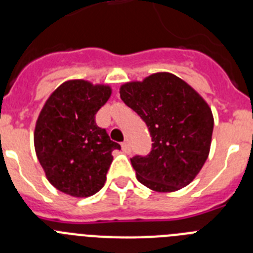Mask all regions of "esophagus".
Here are the masks:
<instances>
[{
  "label": "esophagus",
  "instance_id": "esophagus-1",
  "mask_svg": "<svg viewBox=\"0 0 253 253\" xmlns=\"http://www.w3.org/2000/svg\"><path fill=\"white\" fill-rule=\"evenodd\" d=\"M122 148H123V152H124V153H130V144H129L128 142H126V140H125V142H123L122 143Z\"/></svg>",
  "mask_w": 253,
  "mask_h": 253
}]
</instances>
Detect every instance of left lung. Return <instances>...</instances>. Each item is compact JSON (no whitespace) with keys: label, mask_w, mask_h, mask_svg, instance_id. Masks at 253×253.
<instances>
[{"label":"left lung","mask_w":253,"mask_h":253,"mask_svg":"<svg viewBox=\"0 0 253 253\" xmlns=\"http://www.w3.org/2000/svg\"><path fill=\"white\" fill-rule=\"evenodd\" d=\"M120 97L148 126L152 148L130 158L140 184L171 193L195 178L208 158L213 114L193 87L171 73H154L120 87Z\"/></svg>","instance_id":"obj_1"}]
</instances>
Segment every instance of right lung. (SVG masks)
I'll list each match as a JSON object with an SVG mask.
<instances>
[{
	"instance_id": "add662e5",
	"label": "right lung",
	"mask_w": 253,
	"mask_h": 253,
	"mask_svg": "<svg viewBox=\"0 0 253 253\" xmlns=\"http://www.w3.org/2000/svg\"><path fill=\"white\" fill-rule=\"evenodd\" d=\"M111 95L109 86L82 80L60 84L40 111L34 131L38 160L55 189L76 198H87L102 189L114 149L95 115Z\"/></svg>"
}]
</instances>
